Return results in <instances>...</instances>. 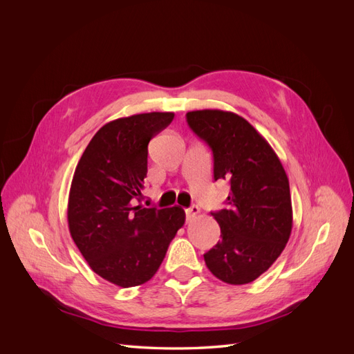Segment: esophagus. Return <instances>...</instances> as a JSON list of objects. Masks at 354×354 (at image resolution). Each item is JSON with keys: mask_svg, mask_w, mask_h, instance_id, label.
Here are the masks:
<instances>
[{"mask_svg": "<svg viewBox=\"0 0 354 354\" xmlns=\"http://www.w3.org/2000/svg\"><path fill=\"white\" fill-rule=\"evenodd\" d=\"M199 212H201V209H199L198 205H192L190 208L186 209V220H187V221H192V220H194V218L198 216Z\"/></svg>", "mask_w": 354, "mask_h": 354, "instance_id": "1", "label": "esophagus"}]
</instances>
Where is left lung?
I'll list each match as a JSON object with an SVG mask.
<instances>
[{"label":"left lung","instance_id":"left-lung-1","mask_svg":"<svg viewBox=\"0 0 354 354\" xmlns=\"http://www.w3.org/2000/svg\"><path fill=\"white\" fill-rule=\"evenodd\" d=\"M186 120L214 159V180H227V208L211 212L221 241L203 254L209 272L230 285L255 281L283 251L292 229L289 181L279 158L233 112L194 111Z\"/></svg>","mask_w":354,"mask_h":354}]
</instances>
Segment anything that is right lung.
Here are the masks:
<instances>
[{"mask_svg": "<svg viewBox=\"0 0 354 354\" xmlns=\"http://www.w3.org/2000/svg\"><path fill=\"white\" fill-rule=\"evenodd\" d=\"M173 118V112H151L108 122L75 169L68 202L71 236L93 272L118 286L152 279L185 224L180 207L134 205L147 174V145Z\"/></svg>", "mask_w": 354, "mask_h": 354, "instance_id": "1", "label": "right lung"}]
</instances>
